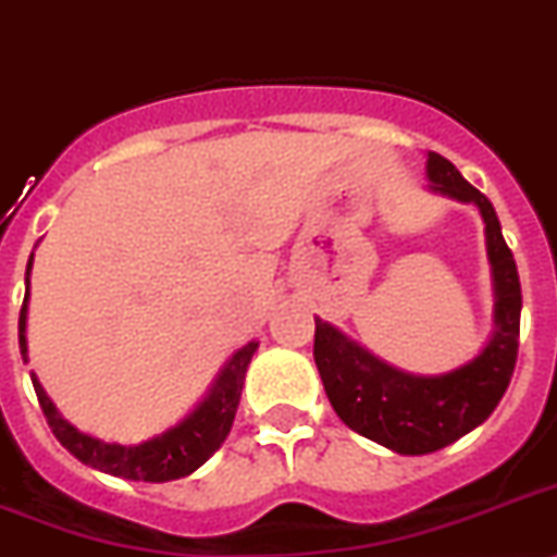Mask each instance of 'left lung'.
Segmentation results:
<instances>
[{"label": "left lung", "mask_w": 557, "mask_h": 557, "mask_svg": "<svg viewBox=\"0 0 557 557\" xmlns=\"http://www.w3.org/2000/svg\"><path fill=\"white\" fill-rule=\"evenodd\" d=\"M428 181L433 191L473 203L484 218L495 329L479 357L438 376H416L373 357L331 322L314 320V362L331 408L359 436L401 456L442 450L493 413L516 371L521 329V283L493 203L438 152H428Z\"/></svg>", "instance_id": "left-lung-1"}]
</instances>
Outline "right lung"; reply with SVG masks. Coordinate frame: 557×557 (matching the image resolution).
Wrapping results in <instances>:
<instances>
[{"mask_svg":"<svg viewBox=\"0 0 557 557\" xmlns=\"http://www.w3.org/2000/svg\"><path fill=\"white\" fill-rule=\"evenodd\" d=\"M30 269H33V255L27 260V294L18 311V348H22V359L27 362V297H30ZM257 343L251 339L249 345H243L240 350L232 354L223 371L218 373V380L212 382L209 394L203 396L198 408L191 410L186 419L175 424V428L163 430L158 436L138 442V445H115V442H101L96 436H87L78 428L64 419L50 396L45 394V387L39 385L36 373H33V387L39 396V405L45 410L53 436L67 447L82 465H90L101 473L119 475V479L129 481H175L184 475L195 473L203 461H209L218 447L226 442L232 422H235L237 405H240V391L243 380H246V368H249L251 357H255Z\"/></svg>","mask_w":557,"mask_h":557,"instance_id":"right-lung-1","label":"right lung"}]
</instances>
